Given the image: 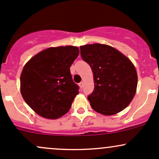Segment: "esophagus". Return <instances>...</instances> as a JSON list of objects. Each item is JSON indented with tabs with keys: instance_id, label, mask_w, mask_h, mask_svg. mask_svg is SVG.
<instances>
[{
	"instance_id": "obj_1",
	"label": "esophagus",
	"mask_w": 159,
	"mask_h": 159,
	"mask_svg": "<svg viewBox=\"0 0 159 159\" xmlns=\"http://www.w3.org/2000/svg\"><path fill=\"white\" fill-rule=\"evenodd\" d=\"M78 85H79L80 88H81V89H82V87H83V85H84V83H83V81L80 82V83H79V84H78Z\"/></svg>"
}]
</instances>
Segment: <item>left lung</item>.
Listing matches in <instances>:
<instances>
[{
    "instance_id": "left-lung-1",
    "label": "left lung",
    "mask_w": 159,
    "mask_h": 159,
    "mask_svg": "<svg viewBox=\"0 0 159 159\" xmlns=\"http://www.w3.org/2000/svg\"><path fill=\"white\" fill-rule=\"evenodd\" d=\"M82 59L93 73L94 90L88 100L94 111L114 115L130 104L136 93L138 75L132 61L113 47L104 44L80 46Z\"/></svg>"
}]
</instances>
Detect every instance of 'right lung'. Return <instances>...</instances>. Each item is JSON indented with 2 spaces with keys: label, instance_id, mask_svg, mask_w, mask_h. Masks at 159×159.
Masks as SVG:
<instances>
[{
  "label": "right lung",
  "instance_id": "right-lung-1",
  "mask_svg": "<svg viewBox=\"0 0 159 159\" xmlns=\"http://www.w3.org/2000/svg\"><path fill=\"white\" fill-rule=\"evenodd\" d=\"M79 54L76 46L52 47L33 57L21 74V93L27 105L47 119L66 114L78 94L70 66Z\"/></svg>",
  "mask_w": 159,
  "mask_h": 159
}]
</instances>
